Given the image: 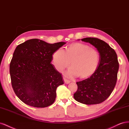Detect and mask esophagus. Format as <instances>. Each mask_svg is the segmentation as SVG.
<instances>
[{
  "label": "esophagus",
  "mask_w": 129,
  "mask_h": 129,
  "mask_svg": "<svg viewBox=\"0 0 129 129\" xmlns=\"http://www.w3.org/2000/svg\"><path fill=\"white\" fill-rule=\"evenodd\" d=\"M64 80L65 83L66 84H69L70 82V80H69L65 78H64Z\"/></svg>",
  "instance_id": "esophagus-1"
}]
</instances>
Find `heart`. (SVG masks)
Listing matches in <instances>:
<instances>
[{
  "mask_svg": "<svg viewBox=\"0 0 129 129\" xmlns=\"http://www.w3.org/2000/svg\"><path fill=\"white\" fill-rule=\"evenodd\" d=\"M100 60L97 50L82 43H75L57 49L52 54V61L58 71H62L71 63L68 71L70 76H78L84 78L91 76L96 70Z\"/></svg>",
  "mask_w": 129,
  "mask_h": 129,
  "instance_id": "1",
  "label": "heart"
}]
</instances>
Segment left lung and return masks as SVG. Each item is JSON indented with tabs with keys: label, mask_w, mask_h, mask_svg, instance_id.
Masks as SVG:
<instances>
[{
	"label": "left lung",
	"mask_w": 129,
	"mask_h": 129,
	"mask_svg": "<svg viewBox=\"0 0 129 129\" xmlns=\"http://www.w3.org/2000/svg\"><path fill=\"white\" fill-rule=\"evenodd\" d=\"M82 41L89 43L97 49L100 60L91 77L76 83L78 89L73 97L84 104L101 103L110 96L116 86L119 69L117 55L108 44L98 38H85Z\"/></svg>",
	"instance_id": "obj_1"
}]
</instances>
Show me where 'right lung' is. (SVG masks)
Here are the masks:
<instances>
[{
  "mask_svg": "<svg viewBox=\"0 0 129 129\" xmlns=\"http://www.w3.org/2000/svg\"><path fill=\"white\" fill-rule=\"evenodd\" d=\"M65 43L49 44L32 39L17 46L10 73L14 92L25 104L45 108L53 103L57 88L64 80L51 62L53 53Z\"/></svg>",
  "mask_w": 129,
  "mask_h": 129,
  "instance_id": "1",
  "label": "right lung"
}]
</instances>
